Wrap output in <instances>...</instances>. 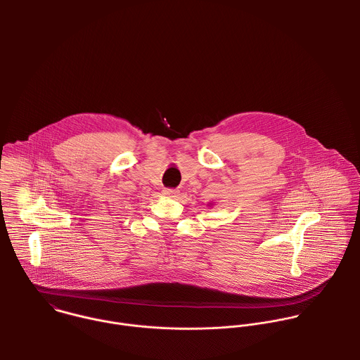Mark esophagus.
Here are the masks:
<instances>
[{"instance_id": "34e87169", "label": "esophagus", "mask_w": 360, "mask_h": 360, "mask_svg": "<svg viewBox=\"0 0 360 360\" xmlns=\"http://www.w3.org/2000/svg\"><path fill=\"white\" fill-rule=\"evenodd\" d=\"M163 194H165L166 197H169V198H173V197H176V195L179 194V191H177V190H173V188H165V190H163Z\"/></svg>"}]
</instances>
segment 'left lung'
<instances>
[{"label": "left lung", "instance_id": "left-lung-1", "mask_svg": "<svg viewBox=\"0 0 360 360\" xmlns=\"http://www.w3.org/2000/svg\"><path fill=\"white\" fill-rule=\"evenodd\" d=\"M210 205H213V204H209V206H210Z\"/></svg>", "mask_w": 360, "mask_h": 360}]
</instances>
